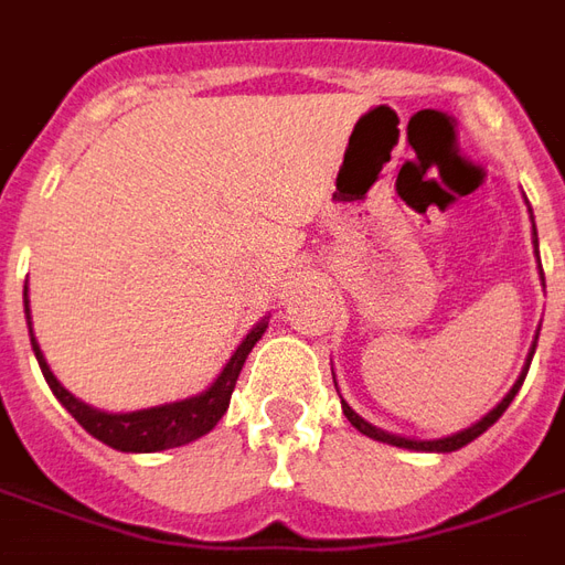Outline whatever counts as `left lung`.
Listing matches in <instances>:
<instances>
[{"label":"left lung","instance_id":"left-lung-1","mask_svg":"<svg viewBox=\"0 0 565 565\" xmlns=\"http://www.w3.org/2000/svg\"><path fill=\"white\" fill-rule=\"evenodd\" d=\"M526 199V196H523ZM526 209H530V202H526ZM530 221H533V209H530ZM533 245H535V257H539V233H535V221H533ZM542 275V284H545V271H539ZM535 342H539V332H535L533 339V348H530V354H526V363H523L521 375H518V381H514V387H511L505 396H502V403L493 408V412H487L478 424L466 426V429H460V433H454V436H445V438H405V436H396V433H384V429H379V426H372L369 420H363V417L356 415L351 405L344 403L342 399V412L344 417L351 420V426H356L363 436L375 438V441H387V445H396V448H408V450H429V454H450V450H460L462 445H469V441H475V438L481 436V433H487L490 426L497 424L499 417H502V412L509 408L511 399L518 396V391H521L523 379H526V372H530V363H533V354H535ZM335 379V375H332ZM335 391H339V384H335Z\"/></svg>","mask_w":565,"mask_h":565}]
</instances>
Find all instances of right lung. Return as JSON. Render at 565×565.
<instances>
[{"instance_id":"1","label":"right lung","mask_w":565,"mask_h":565,"mask_svg":"<svg viewBox=\"0 0 565 565\" xmlns=\"http://www.w3.org/2000/svg\"><path fill=\"white\" fill-rule=\"evenodd\" d=\"M23 311H26V327H30V342L32 351H35V360L42 366V375L47 381V387L54 391V396L63 403L68 415L75 417L93 438L105 441L108 448L124 450V454H157V450L181 448V445H190L196 441L205 433H211L217 420L226 415L230 408V396L235 391V381H238V372L245 366L247 354L254 351V344L263 339V332L269 327V318H263L247 332L242 344L235 348V354L230 356V363L223 366V372L217 379L211 381L209 391L196 393V396H186V399H178V403L153 405V408H139V412H103V408H93V405L81 403L78 396L72 393L56 381V375L47 366L42 348L32 335V315H30V287L23 284Z\"/></svg>"}]
</instances>
